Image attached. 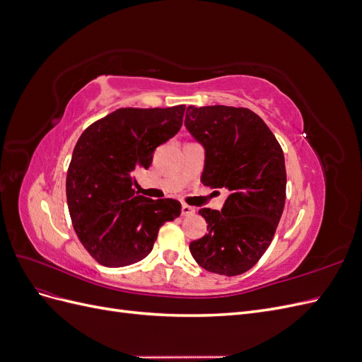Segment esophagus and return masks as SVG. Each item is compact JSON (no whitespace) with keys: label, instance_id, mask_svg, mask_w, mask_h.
I'll return each instance as SVG.
<instances>
[{"label":"esophagus","instance_id":"esophagus-1","mask_svg":"<svg viewBox=\"0 0 362 362\" xmlns=\"http://www.w3.org/2000/svg\"><path fill=\"white\" fill-rule=\"evenodd\" d=\"M181 213H182V216H185V217H190V216H194L196 210H194L193 206H190V205H187V204H182Z\"/></svg>","mask_w":362,"mask_h":362}]
</instances>
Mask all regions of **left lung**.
<instances>
[{
	"label": "left lung",
	"mask_w": 362,
	"mask_h": 362,
	"mask_svg": "<svg viewBox=\"0 0 362 362\" xmlns=\"http://www.w3.org/2000/svg\"><path fill=\"white\" fill-rule=\"evenodd\" d=\"M184 125L204 148L201 181L226 189L221 211L202 208L206 234L192 257L213 273L242 275L269 247L286 204V160L269 127L247 108L187 107Z\"/></svg>",
	"instance_id": "obj_1"
}]
</instances>
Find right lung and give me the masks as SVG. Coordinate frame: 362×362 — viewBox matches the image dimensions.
I'll return each mask as SVG.
<instances>
[{"label":"right lung","instance_id":"1","mask_svg":"<svg viewBox=\"0 0 362 362\" xmlns=\"http://www.w3.org/2000/svg\"><path fill=\"white\" fill-rule=\"evenodd\" d=\"M185 105L119 108L92 124L74 148L66 177L72 226L86 250L107 267L148 257L163 223L181 214L175 199L136 194V172L178 133Z\"/></svg>","mask_w":362,"mask_h":362}]
</instances>
